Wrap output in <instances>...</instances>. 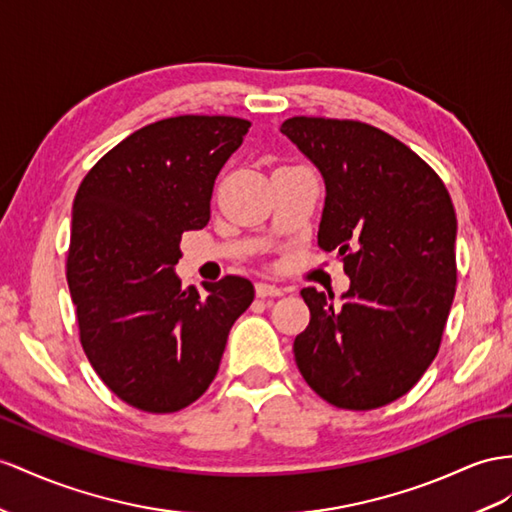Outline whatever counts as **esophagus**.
Listing matches in <instances>:
<instances>
[{
  "instance_id": "34e87169",
  "label": "esophagus",
  "mask_w": 512,
  "mask_h": 512,
  "mask_svg": "<svg viewBox=\"0 0 512 512\" xmlns=\"http://www.w3.org/2000/svg\"><path fill=\"white\" fill-rule=\"evenodd\" d=\"M255 294L259 298H268V296H281L283 290H281V287H277V285H270V283H257L255 285Z\"/></svg>"
}]
</instances>
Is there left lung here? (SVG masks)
Segmentation results:
<instances>
[{
	"label": "left lung",
	"mask_w": 512,
	"mask_h": 512,
	"mask_svg": "<svg viewBox=\"0 0 512 512\" xmlns=\"http://www.w3.org/2000/svg\"><path fill=\"white\" fill-rule=\"evenodd\" d=\"M283 134L326 186L318 246L350 277L342 307L305 287L294 359L322 400L370 411L411 391L437 357L456 292V212L441 177L387 131L292 116Z\"/></svg>",
	"instance_id": "obj_1"
}]
</instances>
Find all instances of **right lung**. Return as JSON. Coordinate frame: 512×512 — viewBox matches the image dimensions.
<instances>
[{
	"instance_id": "obj_1",
	"label": "right lung",
	"mask_w": 512,
	"mask_h": 512,
	"mask_svg": "<svg viewBox=\"0 0 512 512\" xmlns=\"http://www.w3.org/2000/svg\"><path fill=\"white\" fill-rule=\"evenodd\" d=\"M251 121L183 114L151 123L88 170L73 201L67 281L80 342L103 383L134 409L175 413L212 385L244 277L181 290L183 231L203 229L220 168Z\"/></svg>"
}]
</instances>
